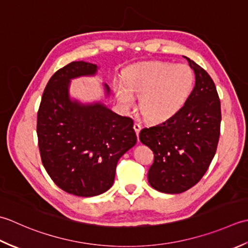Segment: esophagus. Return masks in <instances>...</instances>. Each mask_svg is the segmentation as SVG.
Segmentation results:
<instances>
[{
  "mask_svg": "<svg viewBox=\"0 0 248 248\" xmlns=\"http://www.w3.org/2000/svg\"><path fill=\"white\" fill-rule=\"evenodd\" d=\"M134 129H135L136 134H137V137H138L140 130H141V125H140L139 123H137V122H135V124H134Z\"/></svg>",
  "mask_w": 248,
  "mask_h": 248,
  "instance_id": "34e87169",
  "label": "esophagus"
}]
</instances>
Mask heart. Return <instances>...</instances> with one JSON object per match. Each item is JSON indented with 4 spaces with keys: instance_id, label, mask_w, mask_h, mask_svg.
Returning <instances> with one entry per match:
<instances>
[{
    "instance_id": "obj_1",
    "label": "heart",
    "mask_w": 248,
    "mask_h": 248,
    "mask_svg": "<svg viewBox=\"0 0 248 248\" xmlns=\"http://www.w3.org/2000/svg\"><path fill=\"white\" fill-rule=\"evenodd\" d=\"M123 78L113 82L121 108L125 111L134 108L138 96L141 113L154 123L164 122L178 113L195 85L194 72L187 65L159 61L130 66Z\"/></svg>"
}]
</instances>
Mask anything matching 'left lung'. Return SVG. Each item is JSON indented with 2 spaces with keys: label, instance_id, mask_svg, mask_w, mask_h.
<instances>
[{
  "label": "left lung",
  "instance_id": "left-lung-1",
  "mask_svg": "<svg viewBox=\"0 0 248 248\" xmlns=\"http://www.w3.org/2000/svg\"><path fill=\"white\" fill-rule=\"evenodd\" d=\"M196 83L187 102L165 122L140 131L139 138L153 151L150 185L165 194H181L201 180L213 159L220 129V102L210 75L185 57Z\"/></svg>",
  "mask_w": 248,
  "mask_h": 248
}]
</instances>
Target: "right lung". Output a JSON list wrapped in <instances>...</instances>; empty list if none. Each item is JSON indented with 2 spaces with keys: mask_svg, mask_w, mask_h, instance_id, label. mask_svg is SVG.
I'll use <instances>...</instances> for the list:
<instances>
[{
  "mask_svg": "<svg viewBox=\"0 0 248 248\" xmlns=\"http://www.w3.org/2000/svg\"><path fill=\"white\" fill-rule=\"evenodd\" d=\"M97 64L78 61L59 69L46 85L37 114L45 169L61 189L94 197L113 185L119 159L137 143L134 121L108 108L105 100L82 103L70 95V81L94 77ZM105 98L110 96L103 83Z\"/></svg>",
  "mask_w": 248,
  "mask_h": 248,
  "instance_id": "obj_1",
  "label": "right lung"
}]
</instances>
